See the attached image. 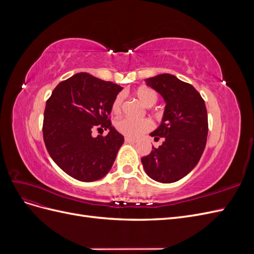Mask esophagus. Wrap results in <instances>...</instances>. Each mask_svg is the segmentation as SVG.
I'll use <instances>...</instances> for the list:
<instances>
[{"instance_id":"esophagus-1","label":"esophagus","mask_w":254,"mask_h":254,"mask_svg":"<svg viewBox=\"0 0 254 254\" xmlns=\"http://www.w3.org/2000/svg\"><path fill=\"white\" fill-rule=\"evenodd\" d=\"M125 142H126V143L135 144L137 141H136V140H134V139H131V137H128V136H126V137H125Z\"/></svg>"}]
</instances>
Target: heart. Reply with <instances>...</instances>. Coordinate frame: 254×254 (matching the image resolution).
Wrapping results in <instances>:
<instances>
[{
    "instance_id": "obj_1",
    "label": "heart",
    "mask_w": 254,
    "mask_h": 254,
    "mask_svg": "<svg viewBox=\"0 0 254 254\" xmlns=\"http://www.w3.org/2000/svg\"><path fill=\"white\" fill-rule=\"evenodd\" d=\"M139 101L146 107H152L157 102V94L155 91L147 88H141L135 93ZM123 101L124 97L122 94H119L114 98L112 103V112L118 114L122 110ZM115 128L119 132L128 137H137L144 132L148 131L152 128V123L149 120H132L129 118H123L115 122Z\"/></svg>"
}]
</instances>
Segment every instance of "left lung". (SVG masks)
I'll list each match as a JSON object with an SVG mask.
<instances>
[{
    "label": "left lung",
    "mask_w": 254,
    "mask_h": 254,
    "mask_svg": "<svg viewBox=\"0 0 254 254\" xmlns=\"http://www.w3.org/2000/svg\"><path fill=\"white\" fill-rule=\"evenodd\" d=\"M165 102L159 127L150 133L163 144L141 159L150 178L173 183L186 177L197 165L207 136V114L204 101L191 84L171 74H160L145 80Z\"/></svg>",
    "instance_id": "1"
}]
</instances>
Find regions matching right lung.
<instances>
[{
    "label": "right lung",
    "instance_id": "add662e5",
    "mask_svg": "<svg viewBox=\"0 0 254 254\" xmlns=\"http://www.w3.org/2000/svg\"><path fill=\"white\" fill-rule=\"evenodd\" d=\"M122 87L88 73H77L57 84L47 101L43 139L51 158L74 179L91 182L111 170L124 136L109 115ZM109 129L106 137L91 130Z\"/></svg>",
    "mask_w": 254,
    "mask_h": 254
}]
</instances>
